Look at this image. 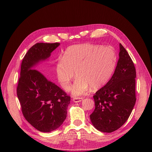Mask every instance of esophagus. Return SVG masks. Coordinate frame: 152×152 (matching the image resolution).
<instances>
[{
    "instance_id": "obj_1",
    "label": "esophagus",
    "mask_w": 152,
    "mask_h": 152,
    "mask_svg": "<svg viewBox=\"0 0 152 152\" xmlns=\"http://www.w3.org/2000/svg\"><path fill=\"white\" fill-rule=\"evenodd\" d=\"M83 99H84L83 98H75L73 99V102H75V103H79V102H82V101L83 100Z\"/></svg>"
}]
</instances>
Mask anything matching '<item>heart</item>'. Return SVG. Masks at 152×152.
I'll list each match as a JSON object with an SVG mask.
<instances>
[{"label":"heart","mask_w":152,"mask_h":152,"mask_svg":"<svg viewBox=\"0 0 152 152\" xmlns=\"http://www.w3.org/2000/svg\"><path fill=\"white\" fill-rule=\"evenodd\" d=\"M117 56L110 46L93 44L73 45L67 48L56 65L58 80L62 88L68 91L71 81L77 77L72 89L74 96L87 93L91 87L97 89L107 83L116 65Z\"/></svg>","instance_id":"b5f03b06"}]
</instances>
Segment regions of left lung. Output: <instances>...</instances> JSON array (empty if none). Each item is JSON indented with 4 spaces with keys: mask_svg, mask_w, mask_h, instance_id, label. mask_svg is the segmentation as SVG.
<instances>
[{
    "mask_svg": "<svg viewBox=\"0 0 152 152\" xmlns=\"http://www.w3.org/2000/svg\"><path fill=\"white\" fill-rule=\"evenodd\" d=\"M119 47V59L113 75L93 96L95 109L90 119L96 129L103 132L120 128L129 117L136 100L134 63L121 44Z\"/></svg>",
    "mask_w": 152,
    "mask_h": 152,
    "instance_id": "1",
    "label": "left lung"
}]
</instances>
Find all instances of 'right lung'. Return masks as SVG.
<instances>
[{
  "label": "right lung",
  "mask_w": 152,
  "mask_h": 152,
  "mask_svg": "<svg viewBox=\"0 0 152 152\" xmlns=\"http://www.w3.org/2000/svg\"><path fill=\"white\" fill-rule=\"evenodd\" d=\"M59 43H37L26 53L21 65L17 96L26 120L44 132L56 130L66 118L70 96L37 70Z\"/></svg>",
  "instance_id": "obj_1"
}]
</instances>
